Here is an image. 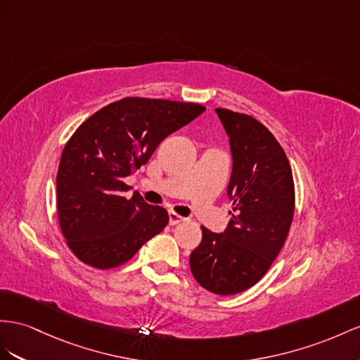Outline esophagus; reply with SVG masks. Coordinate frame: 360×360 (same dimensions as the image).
Listing matches in <instances>:
<instances>
[{"mask_svg": "<svg viewBox=\"0 0 360 360\" xmlns=\"http://www.w3.org/2000/svg\"><path fill=\"white\" fill-rule=\"evenodd\" d=\"M184 220H186V219L174 213V211H170V213H169V224L170 225H178V224L184 222Z\"/></svg>", "mask_w": 360, "mask_h": 360, "instance_id": "1", "label": "esophagus"}]
</instances>
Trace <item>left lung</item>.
Returning <instances> with one entry per match:
<instances>
[{
    "mask_svg": "<svg viewBox=\"0 0 360 360\" xmlns=\"http://www.w3.org/2000/svg\"><path fill=\"white\" fill-rule=\"evenodd\" d=\"M229 138L233 170L226 195L233 202L224 233L202 226V242L190 254V269L202 288L236 295L259 281L289 234L295 187L288 156L255 118L216 109Z\"/></svg>",
    "mask_w": 360,
    "mask_h": 360,
    "instance_id": "8db88e82",
    "label": "left lung"
}]
</instances>
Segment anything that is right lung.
<instances>
[{"mask_svg": "<svg viewBox=\"0 0 360 360\" xmlns=\"http://www.w3.org/2000/svg\"><path fill=\"white\" fill-rule=\"evenodd\" d=\"M198 103L127 97L92 114L62 152L58 217L70 250L96 269L129 262L169 224L162 207L134 193L124 178L144 165L165 136L204 112Z\"/></svg>", "mask_w": 360, "mask_h": 360, "instance_id": "add662e5", "label": "right lung"}]
</instances>
